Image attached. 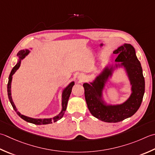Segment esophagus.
Instances as JSON below:
<instances>
[{"mask_svg": "<svg viewBox=\"0 0 155 155\" xmlns=\"http://www.w3.org/2000/svg\"><path fill=\"white\" fill-rule=\"evenodd\" d=\"M77 78H78V80L79 81V82H83L84 80H85L86 77H85V75L83 74H78Z\"/></svg>", "mask_w": 155, "mask_h": 155, "instance_id": "34e87169", "label": "esophagus"}]
</instances>
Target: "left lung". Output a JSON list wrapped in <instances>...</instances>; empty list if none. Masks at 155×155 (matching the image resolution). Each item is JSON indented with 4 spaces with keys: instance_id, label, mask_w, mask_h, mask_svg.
Returning a JSON list of instances; mask_svg holds the SVG:
<instances>
[{
    "instance_id": "1",
    "label": "left lung",
    "mask_w": 155,
    "mask_h": 155,
    "mask_svg": "<svg viewBox=\"0 0 155 155\" xmlns=\"http://www.w3.org/2000/svg\"><path fill=\"white\" fill-rule=\"evenodd\" d=\"M117 54L115 66H106L93 82L83 84L87 107L94 117L105 122L116 123L132 116L140 107L145 90V81L140 62L136 55L134 48L124 44L114 51ZM118 67H124L132 87L129 98L122 104L107 105L102 99L105 84Z\"/></svg>"
}]
</instances>
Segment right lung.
<instances>
[{"mask_svg": "<svg viewBox=\"0 0 155 155\" xmlns=\"http://www.w3.org/2000/svg\"><path fill=\"white\" fill-rule=\"evenodd\" d=\"M29 53V50L25 49V50H21L19 52L17 53V56L19 57V60L17 63V64L15 65L13 68L12 69V71L9 75L8 77V84H7V93H8V99L11 102V104L13 106L14 110L17 112L18 116H19L21 118H22L23 120L27 122L31 123L36 124V125H41V124H52L53 122H56L58 120L61 119L63 117L64 114V112L66 110V107H67V104L68 99L70 97V95H71V93L72 91V87L74 86V82L72 81L63 90L62 94V110L60 111V113L57 115L56 116L52 118H44V119H37V118H32L24 116V115L21 114L19 111H17V109L15 107L14 104V102L13 101V99H12L11 97V82H12V78H13V75L15 74V72H16L18 69H19V66L21 65V60H23L24 58L26 56H27Z\"/></svg>", "mask_w": 155, "mask_h": 155, "instance_id": "1", "label": "right lung"}]
</instances>
